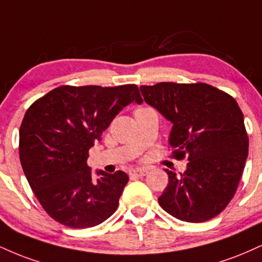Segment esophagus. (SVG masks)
I'll return each instance as SVG.
<instances>
[{
    "instance_id": "34e87169",
    "label": "esophagus",
    "mask_w": 262,
    "mask_h": 262,
    "mask_svg": "<svg viewBox=\"0 0 262 262\" xmlns=\"http://www.w3.org/2000/svg\"><path fill=\"white\" fill-rule=\"evenodd\" d=\"M147 174V169L144 168H138V169H133L130 172L132 177H144V176Z\"/></svg>"
}]
</instances>
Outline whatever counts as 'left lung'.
<instances>
[{
    "instance_id": "left-lung-1",
    "label": "left lung",
    "mask_w": 262,
    "mask_h": 262,
    "mask_svg": "<svg viewBox=\"0 0 262 262\" xmlns=\"http://www.w3.org/2000/svg\"><path fill=\"white\" fill-rule=\"evenodd\" d=\"M145 102L172 123L169 145L187 169H165L168 185L159 203L185 222L221 213L234 196L248 157L249 138L237 101L205 83L141 85Z\"/></svg>"
}]
</instances>
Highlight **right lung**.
Masks as SVG:
<instances>
[{"instance_id": "right-lung-1", "label": "right lung", "mask_w": 262, "mask_h": 262, "mask_svg": "<svg viewBox=\"0 0 262 262\" xmlns=\"http://www.w3.org/2000/svg\"><path fill=\"white\" fill-rule=\"evenodd\" d=\"M130 102L141 103L135 84L102 88L63 85L25 112L19 129V157L25 177L43 210L71 228H89L117 210L127 173L88 166L90 147Z\"/></svg>"}]
</instances>
